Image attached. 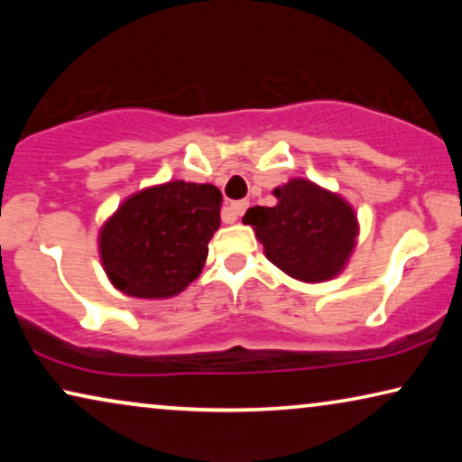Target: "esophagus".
Masks as SVG:
<instances>
[{"label": "esophagus", "instance_id": "esophagus-1", "mask_svg": "<svg viewBox=\"0 0 462 462\" xmlns=\"http://www.w3.org/2000/svg\"><path fill=\"white\" fill-rule=\"evenodd\" d=\"M248 210V201L245 199H239V201H231L229 208H226V212L231 214V220H237L242 214Z\"/></svg>", "mask_w": 462, "mask_h": 462}]
</instances>
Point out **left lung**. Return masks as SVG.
<instances>
[{"instance_id":"obj_1","label":"left lung","mask_w":462,"mask_h":462,"mask_svg":"<svg viewBox=\"0 0 462 462\" xmlns=\"http://www.w3.org/2000/svg\"><path fill=\"white\" fill-rule=\"evenodd\" d=\"M273 195L275 206L248 208L244 217L264 256L305 283L330 282L343 273L359 237V220L349 201L300 176L275 187Z\"/></svg>"}]
</instances>
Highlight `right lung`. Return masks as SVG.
Returning a JSON list of instances; mask_svg holds the SVG:
<instances>
[{
  "instance_id": "right-lung-1",
  "label": "right lung",
  "mask_w": 462,
  "mask_h": 462,
  "mask_svg": "<svg viewBox=\"0 0 462 462\" xmlns=\"http://www.w3.org/2000/svg\"><path fill=\"white\" fill-rule=\"evenodd\" d=\"M223 195L210 182L168 180L125 198L98 231L111 286L132 299L162 300L198 280L220 226Z\"/></svg>"
}]
</instances>
